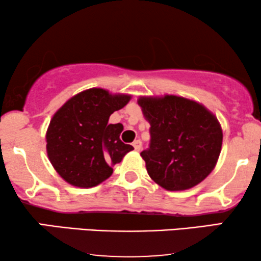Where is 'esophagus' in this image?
<instances>
[{
	"instance_id": "obj_1",
	"label": "esophagus",
	"mask_w": 261,
	"mask_h": 261,
	"mask_svg": "<svg viewBox=\"0 0 261 261\" xmlns=\"http://www.w3.org/2000/svg\"><path fill=\"white\" fill-rule=\"evenodd\" d=\"M133 146H134V148H135V151H140V149L142 148V142L140 141V140H135L134 142H133Z\"/></svg>"
}]
</instances>
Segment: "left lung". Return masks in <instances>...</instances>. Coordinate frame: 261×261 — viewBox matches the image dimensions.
I'll return each mask as SVG.
<instances>
[{
	"label": "left lung",
	"mask_w": 261,
	"mask_h": 261,
	"mask_svg": "<svg viewBox=\"0 0 261 261\" xmlns=\"http://www.w3.org/2000/svg\"><path fill=\"white\" fill-rule=\"evenodd\" d=\"M151 140L140 154L149 177L170 191L187 190L204 179L219 159L220 123L204 107L178 96L138 101Z\"/></svg>",
	"instance_id": "left-lung-1"
}]
</instances>
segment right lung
<instances>
[{"mask_svg": "<svg viewBox=\"0 0 261 261\" xmlns=\"http://www.w3.org/2000/svg\"><path fill=\"white\" fill-rule=\"evenodd\" d=\"M130 96L89 89L69 99L52 117L46 134L49 162L67 183L92 188L113 173L133 146L121 141V123L109 116L127 105Z\"/></svg>", "mask_w": 261, "mask_h": 261, "instance_id": "1", "label": "right lung"}]
</instances>
